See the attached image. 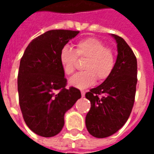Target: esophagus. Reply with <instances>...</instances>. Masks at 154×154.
Segmentation results:
<instances>
[{
    "instance_id": "34e87169",
    "label": "esophagus",
    "mask_w": 154,
    "mask_h": 154,
    "mask_svg": "<svg viewBox=\"0 0 154 154\" xmlns=\"http://www.w3.org/2000/svg\"><path fill=\"white\" fill-rule=\"evenodd\" d=\"M81 93H82V97H84V96H85V93H86V91H81Z\"/></svg>"
}]
</instances>
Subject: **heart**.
<instances>
[{
    "label": "heart",
    "instance_id": "heart-1",
    "mask_svg": "<svg viewBox=\"0 0 154 154\" xmlns=\"http://www.w3.org/2000/svg\"><path fill=\"white\" fill-rule=\"evenodd\" d=\"M77 59L84 61V72L77 74L69 84L79 89L92 86L97 79L100 82L107 80L116 66V54L99 38H84L76 44L75 50L64 46L59 53V62L65 75L72 76L77 68Z\"/></svg>",
    "mask_w": 154,
    "mask_h": 154
}]
</instances>
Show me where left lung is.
Listing matches in <instances>:
<instances>
[{"label":"left lung","mask_w":154,"mask_h":154,"mask_svg":"<svg viewBox=\"0 0 154 154\" xmlns=\"http://www.w3.org/2000/svg\"><path fill=\"white\" fill-rule=\"evenodd\" d=\"M117 43L118 55L110 77L86 93L91 109L86 116L88 132L96 138L116 133L129 119L134 103L137 84V59L121 37L111 35Z\"/></svg>","instance_id":"1"}]
</instances>
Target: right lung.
Here are the masks:
<instances>
[{"mask_svg":"<svg viewBox=\"0 0 154 154\" xmlns=\"http://www.w3.org/2000/svg\"><path fill=\"white\" fill-rule=\"evenodd\" d=\"M79 33L53 29L29 43L18 72L19 102L25 124L43 137H53L64 125V115L81 98L80 91L66 88L59 62L61 49Z\"/></svg>","mask_w":154,"mask_h":154,"instance_id":"right-lung-1","label":"right lung"}]
</instances>
